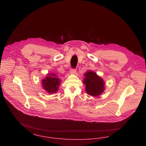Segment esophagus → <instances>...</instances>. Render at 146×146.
I'll use <instances>...</instances> for the list:
<instances>
[{"label":"esophagus","mask_w":146,"mask_h":146,"mask_svg":"<svg viewBox=\"0 0 146 146\" xmlns=\"http://www.w3.org/2000/svg\"><path fill=\"white\" fill-rule=\"evenodd\" d=\"M70 73L72 74H75L76 73V70L75 68H71L70 70Z\"/></svg>","instance_id":"34e87169"}]
</instances>
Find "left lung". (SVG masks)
Returning <instances> with one entry per match:
<instances>
[{
    "label": "left lung",
    "mask_w": 146,
    "mask_h": 146,
    "mask_svg": "<svg viewBox=\"0 0 146 146\" xmlns=\"http://www.w3.org/2000/svg\"><path fill=\"white\" fill-rule=\"evenodd\" d=\"M84 76L85 78L83 83L86 85L85 90L89 95L97 96L103 92L104 89V80L96 73L89 70Z\"/></svg>",
    "instance_id": "left-lung-1"
}]
</instances>
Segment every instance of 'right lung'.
Here are the masks:
<instances>
[{
	"label": "right lung",
	"mask_w": 146,
	"mask_h": 146,
	"mask_svg": "<svg viewBox=\"0 0 146 146\" xmlns=\"http://www.w3.org/2000/svg\"><path fill=\"white\" fill-rule=\"evenodd\" d=\"M60 82V79L56 77V74H51L42 80V84L45 90L49 94H52L57 91Z\"/></svg>",
	"instance_id": "obj_1"
}]
</instances>
